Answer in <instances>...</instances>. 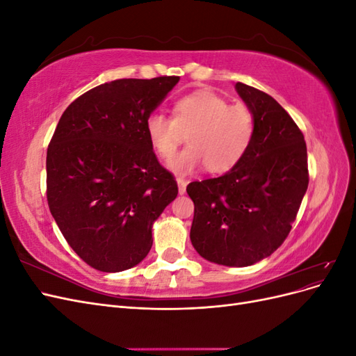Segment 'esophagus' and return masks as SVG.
Listing matches in <instances>:
<instances>
[{"instance_id":"esophagus-1","label":"esophagus","mask_w":356,"mask_h":356,"mask_svg":"<svg viewBox=\"0 0 356 356\" xmlns=\"http://www.w3.org/2000/svg\"><path fill=\"white\" fill-rule=\"evenodd\" d=\"M177 182H178V193L179 195H184L187 188V181L184 178H178Z\"/></svg>"}]
</instances>
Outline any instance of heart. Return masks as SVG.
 Listing matches in <instances>:
<instances>
[{
	"label": "heart",
	"instance_id": "b5f03b06",
	"mask_svg": "<svg viewBox=\"0 0 356 356\" xmlns=\"http://www.w3.org/2000/svg\"><path fill=\"white\" fill-rule=\"evenodd\" d=\"M148 143L157 156L168 159L187 134L188 147L168 161L177 175L204 165L209 174L232 170L245 157L255 135V118L245 105H230L213 90L202 89L181 96L172 118L152 113L145 118Z\"/></svg>",
	"mask_w": 356,
	"mask_h": 356
}]
</instances>
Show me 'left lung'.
Listing matches in <instances>:
<instances>
[{"mask_svg":"<svg viewBox=\"0 0 356 356\" xmlns=\"http://www.w3.org/2000/svg\"><path fill=\"white\" fill-rule=\"evenodd\" d=\"M255 118L245 157L227 174L190 182V239L207 260L251 266L284 243L309 186L307 148L291 115L270 95L236 83Z\"/></svg>","mask_w":356,"mask_h":356,"instance_id":"1","label":"left lung"}]
</instances>
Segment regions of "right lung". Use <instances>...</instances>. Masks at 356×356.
<instances>
[{"instance_id":"add662e5","label":"right lung","mask_w":356,"mask_h":356,"mask_svg":"<svg viewBox=\"0 0 356 356\" xmlns=\"http://www.w3.org/2000/svg\"><path fill=\"white\" fill-rule=\"evenodd\" d=\"M177 75L96 86L63 111L47 148V203L63 238L84 263L122 272L152 250L153 222L178 195L159 163L145 118Z\"/></svg>"}]
</instances>
